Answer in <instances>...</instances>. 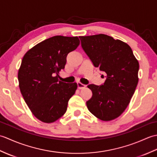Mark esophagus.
I'll return each instance as SVG.
<instances>
[{
	"label": "esophagus",
	"instance_id": "34e87169",
	"mask_svg": "<svg viewBox=\"0 0 157 157\" xmlns=\"http://www.w3.org/2000/svg\"><path fill=\"white\" fill-rule=\"evenodd\" d=\"M77 86H78V88L79 89H83L86 87V85L82 84V83H80V82L77 83Z\"/></svg>",
	"mask_w": 157,
	"mask_h": 157
}]
</instances>
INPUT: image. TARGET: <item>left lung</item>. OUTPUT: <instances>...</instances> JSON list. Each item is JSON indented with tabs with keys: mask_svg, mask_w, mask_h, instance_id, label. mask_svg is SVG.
Returning a JSON list of instances; mask_svg holds the SVG:
<instances>
[{
	"mask_svg": "<svg viewBox=\"0 0 157 157\" xmlns=\"http://www.w3.org/2000/svg\"><path fill=\"white\" fill-rule=\"evenodd\" d=\"M79 38L93 65L106 75L104 84L88 86L92 96L86 105L99 119L111 121L121 115L134 94L138 61L128 44L111 36L101 34Z\"/></svg>",
	"mask_w": 157,
	"mask_h": 157,
	"instance_id": "obj_1",
	"label": "left lung"
}]
</instances>
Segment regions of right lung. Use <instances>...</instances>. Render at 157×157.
Returning a JSON list of instances; mask_svg holds the SVG:
<instances>
[{"mask_svg": "<svg viewBox=\"0 0 157 157\" xmlns=\"http://www.w3.org/2000/svg\"><path fill=\"white\" fill-rule=\"evenodd\" d=\"M79 44L78 37L55 36L25 53L18 72L19 86L26 104L36 118L52 123L65 114L76 83L59 81L67 56Z\"/></svg>", "mask_w": 157, "mask_h": 157, "instance_id": "right-lung-1", "label": "right lung"}]
</instances>
